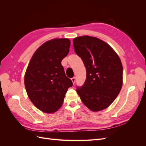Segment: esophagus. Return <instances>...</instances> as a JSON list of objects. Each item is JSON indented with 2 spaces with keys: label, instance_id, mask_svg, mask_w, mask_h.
I'll return each instance as SVG.
<instances>
[{
  "label": "esophagus",
  "instance_id": "34e87169",
  "mask_svg": "<svg viewBox=\"0 0 146 146\" xmlns=\"http://www.w3.org/2000/svg\"><path fill=\"white\" fill-rule=\"evenodd\" d=\"M71 80H72V82L73 84H74V83H75V82H76V78H75V77L71 78Z\"/></svg>",
  "mask_w": 146,
  "mask_h": 146
}]
</instances>
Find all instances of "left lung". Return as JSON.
<instances>
[{"mask_svg":"<svg viewBox=\"0 0 146 146\" xmlns=\"http://www.w3.org/2000/svg\"><path fill=\"white\" fill-rule=\"evenodd\" d=\"M74 50L83 61L86 78L77 94L92 111L108 108L116 99L122 86L123 68L116 52L108 44L90 36L73 39Z\"/></svg>","mask_w":146,"mask_h":146,"instance_id":"left-lung-1","label":"left lung"}]
</instances>
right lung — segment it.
Returning <instances> with one entry per match:
<instances>
[{
	"label": "right lung",
	"instance_id": "obj_1",
	"mask_svg": "<svg viewBox=\"0 0 146 146\" xmlns=\"http://www.w3.org/2000/svg\"><path fill=\"white\" fill-rule=\"evenodd\" d=\"M70 46L68 38L45 42L35 51L26 69L24 84L28 97L44 113H53L60 109L68 88L72 86L61 63Z\"/></svg>",
	"mask_w": 146,
	"mask_h": 146
}]
</instances>
